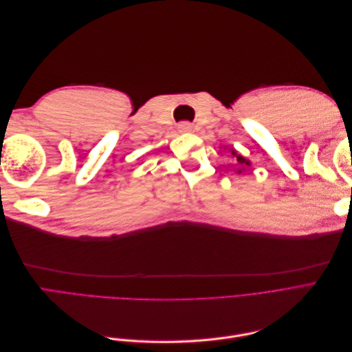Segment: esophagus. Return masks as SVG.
<instances>
[{"instance_id": "esophagus-1", "label": "esophagus", "mask_w": 352, "mask_h": 352, "mask_svg": "<svg viewBox=\"0 0 352 352\" xmlns=\"http://www.w3.org/2000/svg\"><path fill=\"white\" fill-rule=\"evenodd\" d=\"M179 131L180 132H190L192 131V124H190L189 122H182L179 124Z\"/></svg>"}]
</instances>
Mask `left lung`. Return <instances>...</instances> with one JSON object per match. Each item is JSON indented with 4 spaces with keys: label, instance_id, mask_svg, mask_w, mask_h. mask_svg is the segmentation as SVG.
<instances>
[{
    "label": "left lung",
    "instance_id": "8db88e82",
    "mask_svg": "<svg viewBox=\"0 0 352 352\" xmlns=\"http://www.w3.org/2000/svg\"><path fill=\"white\" fill-rule=\"evenodd\" d=\"M232 155H236V153L235 151H232ZM236 160H238V163L239 164H250V162H247V160H245L243 157H241V155H236ZM239 172H241V170H239Z\"/></svg>",
    "mask_w": 352,
    "mask_h": 352
}]
</instances>
